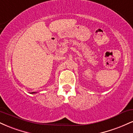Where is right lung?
Here are the masks:
<instances>
[{
  "label": "right lung",
  "instance_id": "obj_1",
  "mask_svg": "<svg viewBox=\"0 0 133 133\" xmlns=\"http://www.w3.org/2000/svg\"><path fill=\"white\" fill-rule=\"evenodd\" d=\"M33 93H35V92H32V94H33Z\"/></svg>",
  "mask_w": 133,
  "mask_h": 133
}]
</instances>
